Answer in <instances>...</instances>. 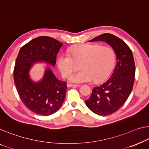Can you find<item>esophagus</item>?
I'll list each match as a JSON object with an SVG mask.
<instances>
[{
	"instance_id": "obj_1",
	"label": "esophagus",
	"mask_w": 149,
	"mask_h": 149,
	"mask_svg": "<svg viewBox=\"0 0 149 149\" xmlns=\"http://www.w3.org/2000/svg\"><path fill=\"white\" fill-rule=\"evenodd\" d=\"M67 86L68 88H70V87H77V86H79L78 85H75V84H68Z\"/></svg>"
}]
</instances>
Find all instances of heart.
I'll list each match as a JSON object with an SVG mask.
<instances>
[{
	"label": "heart",
	"instance_id": "heart-1",
	"mask_svg": "<svg viewBox=\"0 0 149 149\" xmlns=\"http://www.w3.org/2000/svg\"><path fill=\"white\" fill-rule=\"evenodd\" d=\"M68 53H60L56 59L61 75L68 77L74 72L75 62H81L79 72L71 75L69 80L74 83L101 82L107 78L115 63V53L112 47L98 44H81L72 47Z\"/></svg>",
	"mask_w": 149,
	"mask_h": 149
}]
</instances>
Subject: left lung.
<instances>
[{"label": "left lung", "mask_w": 149, "mask_h": 149, "mask_svg": "<svg viewBox=\"0 0 149 149\" xmlns=\"http://www.w3.org/2000/svg\"><path fill=\"white\" fill-rule=\"evenodd\" d=\"M105 41L116 55L114 72L108 80L94 88L86 104L95 114L107 116L116 112L131 93L134 81L135 64L132 51L125 42L110 33H104L90 42Z\"/></svg>", "instance_id": "left-lung-1"}]
</instances>
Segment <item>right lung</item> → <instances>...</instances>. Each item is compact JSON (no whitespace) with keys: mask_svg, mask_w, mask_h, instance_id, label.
I'll list each match as a JSON object with an SVG mask.
<instances>
[{"mask_svg":"<svg viewBox=\"0 0 149 149\" xmlns=\"http://www.w3.org/2000/svg\"><path fill=\"white\" fill-rule=\"evenodd\" d=\"M62 45L52 37H38L22 47L17 57L14 81L18 94L27 108L41 116L52 114L61 108L68 87L66 82L59 80L49 67L39 81L32 80L29 72L36 63L54 66Z\"/></svg>","mask_w":149,"mask_h":149,"instance_id":"add662e5","label":"right lung"}]
</instances>
